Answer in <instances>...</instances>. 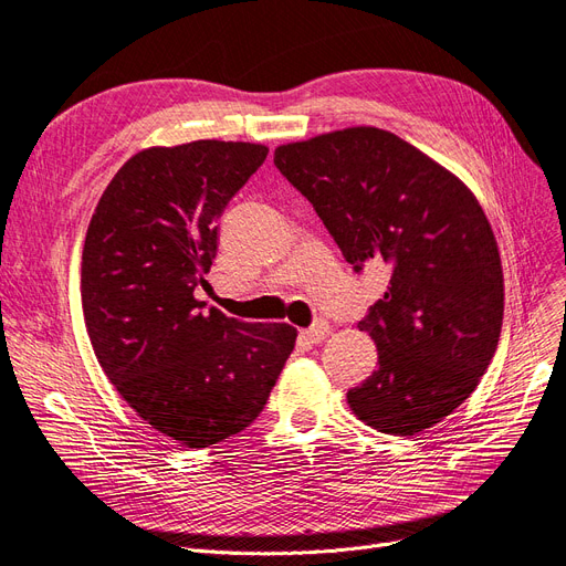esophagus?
Segmentation results:
<instances>
[{"mask_svg": "<svg viewBox=\"0 0 566 566\" xmlns=\"http://www.w3.org/2000/svg\"><path fill=\"white\" fill-rule=\"evenodd\" d=\"M328 333H331V326L322 319V322H317V324H312L310 328H305L303 331V338L307 340V343H322L326 336H328Z\"/></svg>", "mask_w": 566, "mask_h": 566, "instance_id": "1", "label": "esophagus"}]
</instances>
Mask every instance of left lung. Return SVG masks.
<instances>
[{
  "instance_id": "1",
  "label": "left lung",
  "mask_w": 566,
  "mask_h": 566,
  "mask_svg": "<svg viewBox=\"0 0 566 566\" xmlns=\"http://www.w3.org/2000/svg\"><path fill=\"white\" fill-rule=\"evenodd\" d=\"M275 165L347 263L391 270L359 324L378 347V368L347 391L352 412L394 436L446 420L483 378L504 322L499 247L471 188L373 125L280 144Z\"/></svg>"
}]
</instances>
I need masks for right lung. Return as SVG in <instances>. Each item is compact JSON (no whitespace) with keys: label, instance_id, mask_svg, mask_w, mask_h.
I'll return each mask as SVG.
<instances>
[{"label":"right lung","instance_id":"1","mask_svg":"<svg viewBox=\"0 0 566 566\" xmlns=\"http://www.w3.org/2000/svg\"><path fill=\"white\" fill-rule=\"evenodd\" d=\"M265 144L198 139L123 163L95 207L81 305L95 357L146 424L209 448L261 415L294 352L289 324L226 317L193 296L217 256L219 217Z\"/></svg>","mask_w":566,"mask_h":566}]
</instances>
